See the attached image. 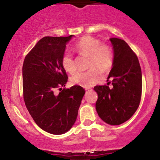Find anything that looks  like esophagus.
I'll use <instances>...</instances> for the list:
<instances>
[{"label":"esophagus","instance_id":"1","mask_svg":"<svg viewBox=\"0 0 160 160\" xmlns=\"http://www.w3.org/2000/svg\"><path fill=\"white\" fill-rule=\"evenodd\" d=\"M91 91H92V89H86V92L87 93L89 92H91Z\"/></svg>","mask_w":160,"mask_h":160}]
</instances>
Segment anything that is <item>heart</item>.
<instances>
[{"mask_svg":"<svg viewBox=\"0 0 160 160\" xmlns=\"http://www.w3.org/2000/svg\"><path fill=\"white\" fill-rule=\"evenodd\" d=\"M74 49L82 55L88 57L87 71H78L71 78L73 84L89 88L100 78L98 70L106 73L113 66V57L111 48L102 44L100 41L91 36H85L76 43ZM62 65L68 73L76 71L75 61L70 52H65L62 58Z\"/></svg>","mask_w":160,"mask_h":160,"instance_id":"obj_1","label":"heart"}]
</instances>
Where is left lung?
I'll return each mask as SVG.
<instances>
[{
  "mask_svg": "<svg viewBox=\"0 0 160 160\" xmlns=\"http://www.w3.org/2000/svg\"><path fill=\"white\" fill-rule=\"evenodd\" d=\"M113 63L108 79L112 85L96 86L95 108L100 119L111 125H119L134 114L142 92V73L138 59L124 40L111 38Z\"/></svg>",
  "mask_w": 160,
  "mask_h": 160,
  "instance_id": "obj_1",
  "label": "left lung"
}]
</instances>
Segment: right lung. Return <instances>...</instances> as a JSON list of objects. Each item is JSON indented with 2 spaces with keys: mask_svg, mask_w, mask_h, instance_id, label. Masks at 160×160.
<instances>
[{
  "mask_svg": "<svg viewBox=\"0 0 160 160\" xmlns=\"http://www.w3.org/2000/svg\"><path fill=\"white\" fill-rule=\"evenodd\" d=\"M74 36L44 37L25 57L22 66L25 106L39 128L54 135L67 132L75 123L85 94L82 87L63 89L68 76L62 65L67 43Z\"/></svg>",
  "mask_w": 160,
  "mask_h": 160,
  "instance_id": "add662e5",
  "label": "right lung"
}]
</instances>
